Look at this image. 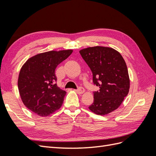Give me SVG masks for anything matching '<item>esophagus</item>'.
Masks as SVG:
<instances>
[{"label":"esophagus","mask_w":156,"mask_h":156,"mask_svg":"<svg viewBox=\"0 0 156 156\" xmlns=\"http://www.w3.org/2000/svg\"><path fill=\"white\" fill-rule=\"evenodd\" d=\"M75 91L76 92L77 94H83L84 92V89L83 88H82V87H80V88H79L77 90H75Z\"/></svg>","instance_id":"esophagus-1"}]
</instances>
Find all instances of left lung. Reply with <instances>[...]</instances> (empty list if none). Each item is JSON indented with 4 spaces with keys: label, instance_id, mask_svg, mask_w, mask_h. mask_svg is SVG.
<instances>
[{
    "label": "left lung",
    "instance_id": "obj_1",
    "mask_svg": "<svg viewBox=\"0 0 156 156\" xmlns=\"http://www.w3.org/2000/svg\"><path fill=\"white\" fill-rule=\"evenodd\" d=\"M79 53L92 71L94 84L100 87V90L94 92V103L88 108L98 115L109 114L129 93L130 81L125 60L119 51L108 47H89Z\"/></svg>",
    "mask_w": 156,
    "mask_h": 156
}]
</instances>
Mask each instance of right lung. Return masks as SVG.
Wrapping results in <instances>:
<instances>
[{"instance_id": "add662e5", "label": "right lung", "mask_w": 156, "mask_h": 156, "mask_svg": "<svg viewBox=\"0 0 156 156\" xmlns=\"http://www.w3.org/2000/svg\"><path fill=\"white\" fill-rule=\"evenodd\" d=\"M73 50L50 51L28 59L21 68L17 85L27 108L40 116L53 114L62 106L66 92L56 84L55 69Z\"/></svg>"}]
</instances>
